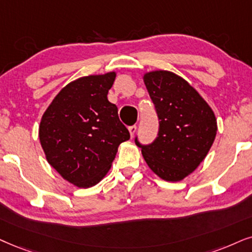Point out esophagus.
I'll use <instances>...</instances> for the list:
<instances>
[{"label":"esophagus","instance_id":"esophagus-1","mask_svg":"<svg viewBox=\"0 0 252 252\" xmlns=\"http://www.w3.org/2000/svg\"><path fill=\"white\" fill-rule=\"evenodd\" d=\"M136 130H137V126H129V132H130V136L133 137V135H135V132H136Z\"/></svg>","mask_w":252,"mask_h":252}]
</instances>
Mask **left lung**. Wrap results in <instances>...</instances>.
<instances>
[{"instance_id": "8db88e82", "label": "left lung", "mask_w": 252, "mask_h": 252, "mask_svg": "<svg viewBox=\"0 0 252 252\" xmlns=\"http://www.w3.org/2000/svg\"><path fill=\"white\" fill-rule=\"evenodd\" d=\"M144 84L159 120L151 144H141L149 167L167 181H180L199 166L214 143L218 126L212 108L186 80L167 71L146 73Z\"/></svg>"}]
</instances>
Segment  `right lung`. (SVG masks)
<instances>
[{
  "instance_id": "right-lung-1",
  "label": "right lung",
  "mask_w": 252,
  "mask_h": 252,
  "mask_svg": "<svg viewBox=\"0 0 252 252\" xmlns=\"http://www.w3.org/2000/svg\"><path fill=\"white\" fill-rule=\"evenodd\" d=\"M116 73L89 75L59 92L39 126L46 159L63 179L78 187L96 185L109 171L121 143L130 138L108 101Z\"/></svg>"
}]
</instances>
